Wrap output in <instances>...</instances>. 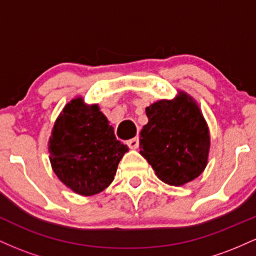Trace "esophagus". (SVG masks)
Here are the masks:
<instances>
[{
  "label": "esophagus",
  "mask_w": 256,
  "mask_h": 256,
  "mask_svg": "<svg viewBox=\"0 0 256 256\" xmlns=\"http://www.w3.org/2000/svg\"><path fill=\"white\" fill-rule=\"evenodd\" d=\"M126 143H128V148H131V149H137L138 146H140V138H138V137L131 138V140H128Z\"/></svg>",
  "instance_id": "1"
}]
</instances>
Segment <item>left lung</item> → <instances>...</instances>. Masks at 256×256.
I'll return each instance as SVG.
<instances>
[{
  "label": "left lung",
  "mask_w": 256,
  "mask_h": 256,
  "mask_svg": "<svg viewBox=\"0 0 256 256\" xmlns=\"http://www.w3.org/2000/svg\"><path fill=\"white\" fill-rule=\"evenodd\" d=\"M148 124L140 131V154L156 177L172 186L198 178L208 164L210 134L198 102L179 90L172 100L146 108Z\"/></svg>",
  "instance_id": "left-lung-1"
}]
</instances>
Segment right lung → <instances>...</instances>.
I'll list each match as a JSON object with an SVG mask.
<instances>
[{
    "mask_svg": "<svg viewBox=\"0 0 256 256\" xmlns=\"http://www.w3.org/2000/svg\"><path fill=\"white\" fill-rule=\"evenodd\" d=\"M49 160L56 177L73 192L92 196L114 180L128 146L114 130L98 104L72 98L55 120L48 142Z\"/></svg>",
    "mask_w": 256,
    "mask_h": 256,
    "instance_id": "1",
    "label": "right lung"
}]
</instances>
